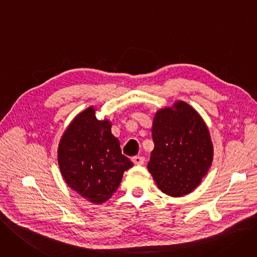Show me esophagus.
Segmentation results:
<instances>
[{
	"label": "esophagus",
	"mask_w": 257,
	"mask_h": 257,
	"mask_svg": "<svg viewBox=\"0 0 257 257\" xmlns=\"http://www.w3.org/2000/svg\"><path fill=\"white\" fill-rule=\"evenodd\" d=\"M132 162H134L135 165H143L144 162H145V158L144 157H140V156H136L132 158Z\"/></svg>",
	"instance_id": "obj_1"
}]
</instances>
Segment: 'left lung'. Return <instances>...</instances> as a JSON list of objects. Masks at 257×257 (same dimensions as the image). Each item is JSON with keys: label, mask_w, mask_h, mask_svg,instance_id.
<instances>
[{"label": "left lung", "mask_w": 257, "mask_h": 257, "mask_svg": "<svg viewBox=\"0 0 257 257\" xmlns=\"http://www.w3.org/2000/svg\"><path fill=\"white\" fill-rule=\"evenodd\" d=\"M148 172L158 187L172 197H182L200 185L207 175L214 146L206 123L191 104L176 100L159 109L153 121Z\"/></svg>", "instance_id": "1"}]
</instances>
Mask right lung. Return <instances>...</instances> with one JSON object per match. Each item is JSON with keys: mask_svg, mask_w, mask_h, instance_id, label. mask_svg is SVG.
<instances>
[{"mask_svg": "<svg viewBox=\"0 0 257 257\" xmlns=\"http://www.w3.org/2000/svg\"><path fill=\"white\" fill-rule=\"evenodd\" d=\"M93 106L76 115L58 145L61 175L73 191L89 202L101 204L116 192L125 170L134 166L121 155L109 119H97Z\"/></svg>", "mask_w": 257, "mask_h": 257, "instance_id": "add662e5", "label": "right lung"}]
</instances>
